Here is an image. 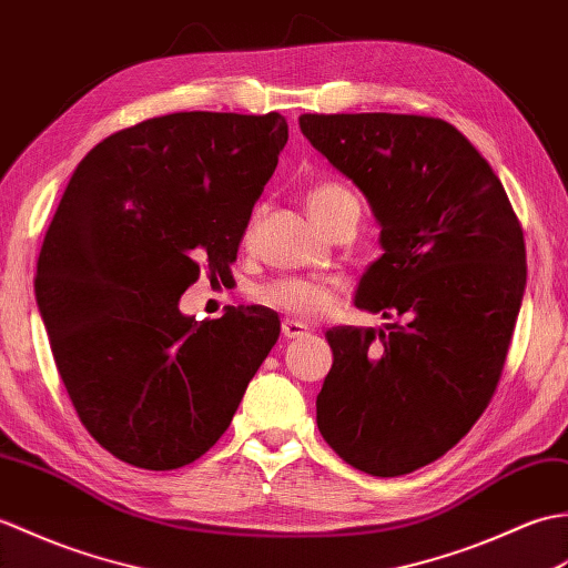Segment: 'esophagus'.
Listing matches in <instances>:
<instances>
[{"mask_svg":"<svg viewBox=\"0 0 568 568\" xmlns=\"http://www.w3.org/2000/svg\"><path fill=\"white\" fill-rule=\"evenodd\" d=\"M282 335H284L286 339H298V337L308 335V325H304L301 321H294V318H286V321L282 323Z\"/></svg>","mask_w":568,"mask_h":568,"instance_id":"obj_1","label":"esophagus"}]
</instances>
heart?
Instances as JSON below:
<instances>
[{"label":"heart","mask_w":568,"mask_h":568,"mask_svg":"<svg viewBox=\"0 0 568 568\" xmlns=\"http://www.w3.org/2000/svg\"><path fill=\"white\" fill-rule=\"evenodd\" d=\"M306 206L321 229L347 209H359L357 199L339 182H318L306 192ZM262 304L284 311L294 318H318L333 304V286L323 280H280L257 292Z\"/></svg>","instance_id":"1"}]
</instances>
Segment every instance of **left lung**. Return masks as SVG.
I'll use <instances>...</instances> for the list:
<instances>
[{
  "mask_svg": "<svg viewBox=\"0 0 568 568\" xmlns=\"http://www.w3.org/2000/svg\"><path fill=\"white\" fill-rule=\"evenodd\" d=\"M301 133L367 199L382 257L333 327L318 430L359 471L400 476L471 430L494 396L527 282L525 241L496 172L455 125L408 113H304Z\"/></svg>",
  "mask_w": 568,
  "mask_h": 568,
  "instance_id": "obj_1",
  "label": "left lung"
}]
</instances>
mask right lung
Segmentation results:
<instances>
[{
	"label": "right lung",
	"instance_id": "add662e5",
	"mask_svg": "<svg viewBox=\"0 0 568 568\" xmlns=\"http://www.w3.org/2000/svg\"><path fill=\"white\" fill-rule=\"evenodd\" d=\"M288 141L280 113L184 111L82 158L41 247L36 301L80 420L150 471L180 469L229 430L280 337L252 306L196 321L180 298L225 274Z\"/></svg>",
	"mask_w": 568,
	"mask_h": 568
}]
</instances>
